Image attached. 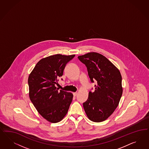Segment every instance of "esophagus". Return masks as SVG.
<instances>
[{"label": "esophagus", "mask_w": 149, "mask_h": 149, "mask_svg": "<svg viewBox=\"0 0 149 149\" xmlns=\"http://www.w3.org/2000/svg\"><path fill=\"white\" fill-rule=\"evenodd\" d=\"M73 96H76L77 95V92H76V93H73Z\"/></svg>", "instance_id": "1"}]
</instances>
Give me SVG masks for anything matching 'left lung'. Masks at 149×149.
<instances>
[{
    "instance_id": "8db88e82",
    "label": "left lung",
    "mask_w": 149,
    "mask_h": 149,
    "mask_svg": "<svg viewBox=\"0 0 149 149\" xmlns=\"http://www.w3.org/2000/svg\"><path fill=\"white\" fill-rule=\"evenodd\" d=\"M87 68L92 83L96 80L94 92L83 104L89 119L100 122L110 116L118 105L122 95V76L118 69L107 58L99 53L91 52L78 56Z\"/></svg>"
}]
</instances>
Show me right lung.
<instances>
[{
	"label": "right lung",
	"instance_id": "right-lung-1",
	"mask_svg": "<svg viewBox=\"0 0 149 149\" xmlns=\"http://www.w3.org/2000/svg\"><path fill=\"white\" fill-rule=\"evenodd\" d=\"M75 55L56 54L41 59L29 75V96L39 113L57 123L67 114L72 101L71 93L58 90L55 85L63 75L66 64Z\"/></svg>",
	"mask_w": 149,
	"mask_h": 149
}]
</instances>
